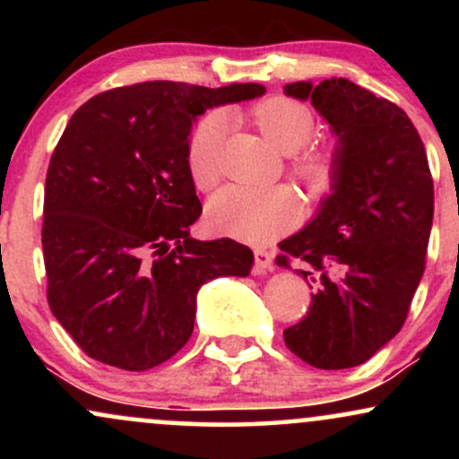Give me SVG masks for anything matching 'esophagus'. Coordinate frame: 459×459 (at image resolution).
<instances>
[{
    "label": "esophagus",
    "instance_id": "1",
    "mask_svg": "<svg viewBox=\"0 0 459 459\" xmlns=\"http://www.w3.org/2000/svg\"><path fill=\"white\" fill-rule=\"evenodd\" d=\"M272 263H273L272 252L261 250V247H256V250H255V265H256V272L263 273L265 270H272Z\"/></svg>",
    "mask_w": 459,
    "mask_h": 459
}]
</instances>
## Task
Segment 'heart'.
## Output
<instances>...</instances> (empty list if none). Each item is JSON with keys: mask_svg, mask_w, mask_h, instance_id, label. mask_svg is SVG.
<instances>
[{"mask_svg": "<svg viewBox=\"0 0 459 459\" xmlns=\"http://www.w3.org/2000/svg\"><path fill=\"white\" fill-rule=\"evenodd\" d=\"M261 134L276 149L289 152V170L313 196L334 189L341 155L332 142H308L315 134V114L307 103L287 94H272L250 108ZM229 118L212 109L189 131L186 146L187 172L194 186L212 189L222 177V146ZM302 203L287 186H226L207 204V220L218 233L247 244H270L299 222Z\"/></svg>", "mask_w": 459, "mask_h": 459, "instance_id": "heart-1", "label": "heart"}]
</instances>
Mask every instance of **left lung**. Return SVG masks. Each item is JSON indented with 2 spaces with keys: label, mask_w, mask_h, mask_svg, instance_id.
<instances>
[{
  "label": "left lung",
  "mask_w": 459,
  "mask_h": 459,
  "mask_svg": "<svg viewBox=\"0 0 459 459\" xmlns=\"http://www.w3.org/2000/svg\"><path fill=\"white\" fill-rule=\"evenodd\" d=\"M339 135L334 192L302 233L278 244L281 267L315 289L284 345L310 367L350 368L402 330L425 272L434 181L423 140L402 108L347 79L289 83Z\"/></svg>",
  "instance_id": "left-lung-1"
}]
</instances>
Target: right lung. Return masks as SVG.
Listing matches in <instances>:
<instances>
[{"mask_svg": "<svg viewBox=\"0 0 459 459\" xmlns=\"http://www.w3.org/2000/svg\"><path fill=\"white\" fill-rule=\"evenodd\" d=\"M263 92L261 83L142 82L71 116L45 181L47 302L94 360L161 365L192 336L198 289L250 273L247 246L189 237L203 207L186 146L207 108Z\"/></svg>", "mask_w": 459, "mask_h": 459, "instance_id": "right-lung-1", "label": "right lung"}]
</instances>
